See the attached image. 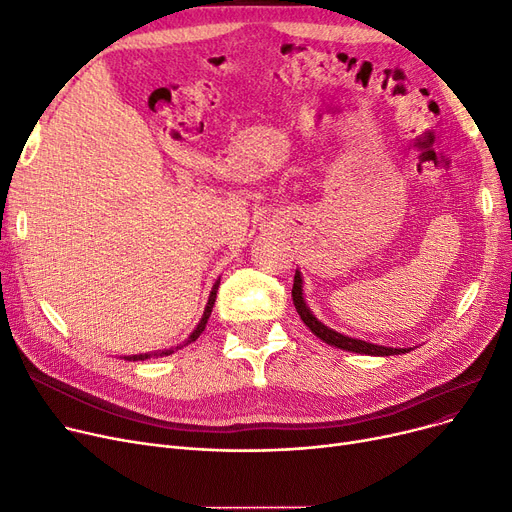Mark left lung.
I'll use <instances>...</instances> for the list:
<instances>
[{"instance_id":"8db88e82","label":"left lung","mask_w":512,"mask_h":512,"mask_svg":"<svg viewBox=\"0 0 512 512\" xmlns=\"http://www.w3.org/2000/svg\"><path fill=\"white\" fill-rule=\"evenodd\" d=\"M292 300H294V306L296 311L300 315V319L304 321V325L309 327V330L321 338L323 342L332 344V346H338V349L342 351H353V353H363V355H399V353H407L410 349H388V346H378V344H370V342H363V340H355V338H349V336H342L334 330H330V327H325L321 321H317V317L309 311V306L304 304V298H302V277L300 273L296 271L294 275V288H292Z\"/></svg>"}]
</instances>
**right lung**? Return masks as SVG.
Returning a JSON list of instances; mask_svg holds the SVG:
<instances>
[{
    "mask_svg": "<svg viewBox=\"0 0 512 512\" xmlns=\"http://www.w3.org/2000/svg\"><path fill=\"white\" fill-rule=\"evenodd\" d=\"M218 283L220 281H216L214 283V288H212V294H210V300H208V306H206V311H203V317H201V321H199V325L195 327V332L191 334V338L187 340V344L189 342H193V340H197L199 338V334L203 332V330H206V323H208V319H210V315H212V306H214V300H216V290H218ZM176 349H178V346H176ZM170 353H174V351H166V353H155L157 357H161V355H170ZM151 355H134V357H130V361H142V359H149Z\"/></svg>",
    "mask_w": 512,
    "mask_h": 512,
    "instance_id": "1",
    "label": "right lung"
}]
</instances>
